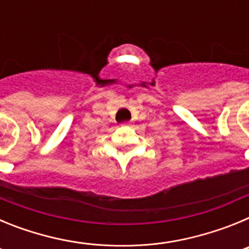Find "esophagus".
<instances>
[{"instance_id": "obj_1", "label": "esophagus", "mask_w": 249, "mask_h": 249, "mask_svg": "<svg viewBox=\"0 0 249 249\" xmlns=\"http://www.w3.org/2000/svg\"><path fill=\"white\" fill-rule=\"evenodd\" d=\"M131 124V122H123L122 123V126H129Z\"/></svg>"}]
</instances>
